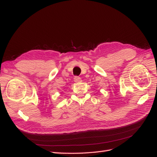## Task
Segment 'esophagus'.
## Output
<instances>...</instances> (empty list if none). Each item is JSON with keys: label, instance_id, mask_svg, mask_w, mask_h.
Segmentation results:
<instances>
[{"label": "esophagus", "instance_id": "1", "mask_svg": "<svg viewBox=\"0 0 157 157\" xmlns=\"http://www.w3.org/2000/svg\"><path fill=\"white\" fill-rule=\"evenodd\" d=\"M74 80H75V82H82L81 78L78 77V76H76V77H75Z\"/></svg>", "mask_w": 157, "mask_h": 157}]
</instances>
